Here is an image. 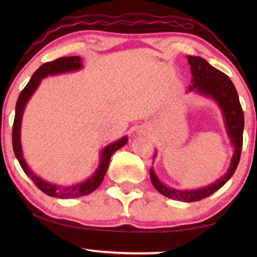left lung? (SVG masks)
<instances>
[{
    "label": "left lung",
    "mask_w": 257,
    "mask_h": 257,
    "mask_svg": "<svg viewBox=\"0 0 257 257\" xmlns=\"http://www.w3.org/2000/svg\"><path fill=\"white\" fill-rule=\"evenodd\" d=\"M187 59H188L190 66L191 76H193L188 92H195L202 95V96L210 97L213 101H215L217 106L222 112L225 130H227L230 143L233 146L231 162H230L228 171L224 173V176L213 184L198 189L180 190L171 188L159 179L153 168L151 169V181L159 193L164 195L165 197L175 199V201L191 203L201 201V199L215 193L232 177L234 171H236L239 160H240L242 147L243 112L240 102H239L236 87L225 73L212 67L206 60H204L201 56L188 55ZM155 155L156 154H154L153 159Z\"/></svg>",
    "instance_id": "1"
}]
</instances>
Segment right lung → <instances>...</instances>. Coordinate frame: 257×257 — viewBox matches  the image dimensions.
I'll return each mask as SVG.
<instances>
[{
    "label": "right lung",
    "mask_w": 257,
    "mask_h": 257,
    "mask_svg": "<svg viewBox=\"0 0 257 257\" xmlns=\"http://www.w3.org/2000/svg\"><path fill=\"white\" fill-rule=\"evenodd\" d=\"M82 68V60L80 56H67V58H60L51 62H46L35 71L34 75L30 78V80L26 85L23 92L20 93L18 101L16 104V115L14 121V128H12V146H14V152L17 160L23 168L24 172L27 175L30 179L34 181V184L40 188L43 193L52 197L58 198H77L81 196H86L90 193H93L95 189H97L99 185L102 184L103 178L107 171L108 164L112 154L123 147L128 143V137L124 136L118 141L111 143L106 145L104 149L99 152V164L98 168L95 170L92 176H89L86 180L79 184L71 185V186H61L50 182L43 178L36 176V173L32 171V169L28 167L27 162L24 158L23 146H21V121H23V115L25 107L27 105L29 98L40 86L42 79L54 75H60V73L73 72L78 71Z\"/></svg>",
    "instance_id": "add662e5"
}]
</instances>
